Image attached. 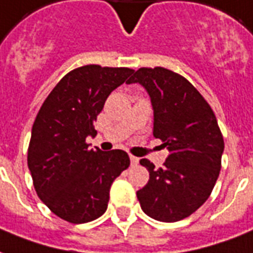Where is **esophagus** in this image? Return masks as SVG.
I'll return each mask as SVG.
<instances>
[{"mask_svg":"<svg viewBox=\"0 0 253 253\" xmlns=\"http://www.w3.org/2000/svg\"><path fill=\"white\" fill-rule=\"evenodd\" d=\"M139 163V158H136L133 155H130V165L132 166H136Z\"/></svg>","mask_w":253,"mask_h":253,"instance_id":"1","label":"esophagus"}]
</instances>
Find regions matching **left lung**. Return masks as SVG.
I'll list each match as a JSON object with an SVG mask.
<instances>
[{
  "label": "left lung",
  "instance_id": "obj_1",
  "mask_svg": "<svg viewBox=\"0 0 253 253\" xmlns=\"http://www.w3.org/2000/svg\"><path fill=\"white\" fill-rule=\"evenodd\" d=\"M126 84H140L154 108V136L169 155L163 169L141 159L148 183L137 200L145 214L175 222L205 204L221 169L224 137L213 110L200 91L179 74L163 67H141Z\"/></svg>",
  "mask_w": 253,
  "mask_h": 253
}]
</instances>
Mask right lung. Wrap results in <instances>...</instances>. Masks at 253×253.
<instances>
[{"mask_svg":"<svg viewBox=\"0 0 253 253\" xmlns=\"http://www.w3.org/2000/svg\"><path fill=\"white\" fill-rule=\"evenodd\" d=\"M128 67L82 66L66 74L33 123L28 169L39 198L53 214L84 224L104 214L113 180L130 165L121 149H90L94 123L109 94L130 74Z\"/></svg>","mask_w":253,"mask_h":253,"instance_id":"1","label":"right lung"}]
</instances>
